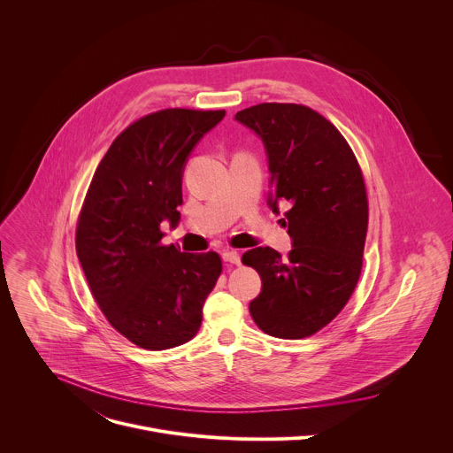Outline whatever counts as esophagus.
Returning a JSON list of instances; mask_svg holds the SVG:
<instances>
[{
  "label": "esophagus",
  "instance_id": "obj_1",
  "mask_svg": "<svg viewBox=\"0 0 453 453\" xmlns=\"http://www.w3.org/2000/svg\"><path fill=\"white\" fill-rule=\"evenodd\" d=\"M222 257H224V262H227V264L240 265V254L236 250H224Z\"/></svg>",
  "mask_w": 453,
  "mask_h": 453
}]
</instances>
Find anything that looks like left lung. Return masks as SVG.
Wrapping results in <instances>:
<instances>
[{
	"mask_svg": "<svg viewBox=\"0 0 453 453\" xmlns=\"http://www.w3.org/2000/svg\"><path fill=\"white\" fill-rule=\"evenodd\" d=\"M234 118L265 145L269 204L288 206L294 245L285 260L271 247L242 256L262 278L249 311L267 335L304 339L330 325L358 283L369 219L364 175L337 127L306 105L257 104Z\"/></svg>",
	"mask_w": 453,
	"mask_h": 453,
	"instance_id": "1",
	"label": "left lung"
}]
</instances>
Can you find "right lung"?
I'll list each match as a JSON object with an SVG mask.
<instances>
[{"label":"right lung","mask_w":453,"mask_h":453,"mask_svg":"<svg viewBox=\"0 0 453 453\" xmlns=\"http://www.w3.org/2000/svg\"><path fill=\"white\" fill-rule=\"evenodd\" d=\"M224 116L175 107L136 119L112 142L88 188L77 256L109 325L138 348L161 351L196 337L222 273L213 250L163 245L161 224L177 226L186 159Z\"/></svg>","instance_id":"1"}]
</instances>
